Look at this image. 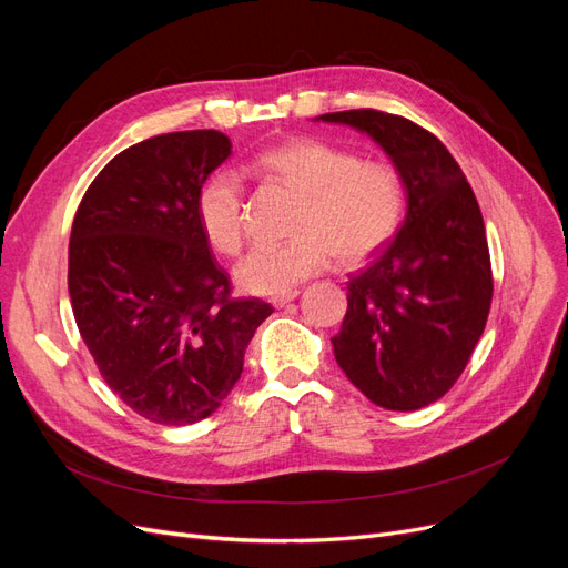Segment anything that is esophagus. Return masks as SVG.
Instances as JSON below:
<instances>
[{
	"label": "esophagus",
	"mask_w": 568,
	"mask_h": 568,
	"mask_svg": "<svg viewBox=\"0 0 568 568\" xmlns=\"http://www.w3.org/2000/svg\"><path fill=\"white\" fill-rule=\"evenodd\" d=\"M296 298H298V291H296V288H291V291H284V294L272 296V298H270V303H272L274 307H284V305H288L291 301H296Z\"/></svg>",
	"instance_id": "obj_1"
}]
</instances>
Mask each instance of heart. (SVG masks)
<instances>
[{"mask_svg":"<svg viewBox=\"0 0 568 568\" xmlns=\"http://www.w3.org/2000/svg\"><path fill=\"white\" fill-rule=\"evenodd\" d=\"M253 170L298 192L291 239L255 244L234 267L248 294H284L329 265L363 263L384 248L405 215V180L386 161H359L322 140H291L255 153ZM199 227L213 251L234 255L244 244V182L230 168L203 180Z\"/></svg>","mask_w":568,"mask_h":568,"instance_id":"heart-1","label":"heart"}]
</instances>
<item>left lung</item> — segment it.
<instances>
[{
    "label": "left lung",
    "mask_w": 568,
    "mask_h": 568,
    "mask_svg": "<svg viewBox=\"0 0 568 568\" xmlns=\"http://www.w3.org/2000/svg\"><path fill=\"white\" fill-rule=\"evenodd\" d=\"M315 120L365 132L405 180L398 236L348 282L332 338L338 367L367 398L412 412L436 403L467 367L486 329L493 272L484 215L438 136L374 109Z\"/></svg>",
    "instance_id": "8db88e82"
}]
</instances>
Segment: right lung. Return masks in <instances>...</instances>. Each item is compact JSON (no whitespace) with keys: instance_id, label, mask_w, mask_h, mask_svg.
<instances>
[{"instance_id":"right-lung-1","label":"right lung","mask_w":568,"mask_h":568,"mask_svg":"<svg viewBox=\"0 0 568 568\" xmlns=\"http://www.w3.org/2000/svg\"><path fill=\"white\" fill-rule=\"evenodd\" d=\"M232 153L217 130L134 144L84 192L68 244V294L109 388L163 426L211 417L274 307L232 298L196 220L203 180Z\"/></svg>"}]
</instances>
